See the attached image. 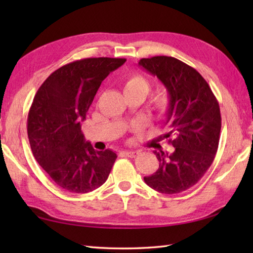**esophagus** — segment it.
Listing matches in <instances>:
<instances>
[{
    "label": "esophagus",
    "mask_w": 253,
    "mask_h": 253,
    "mask_svg": "<svg viewBox=\"0 0 253 253\" xmlns=\"http://www.w3.org/2000/svg\"><path fill=\"white\" fill-rule=\"evenodd\" d=\"M124 154H125L128 158H136L138 155V152L137 151H125L124 152Z\"/></svg>",
    "instance_id": "obj_1"
}]
</instances>
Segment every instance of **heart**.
I'll list each match as a JSON object with an SVG mask.
<instances>
[{
  "label": "heart",
  "instance_id": "obj_1",
  "mask_svg": "<svg viewBox=\"0 0 253 253\" xmlns=\"http://www.w3.org/2000/svg\"><path fill=\"white\" fill-rule=\"evenodd\" d=\"M124 93H140L146 96L151 89L149 80L140 74H132L128 76L123 84ZM171 111V99L166 91H160L151 101V112L159 121H163Z\"/></svg>",
  "mask_w": 253,
  "mask_h": 253
}]
</instances>
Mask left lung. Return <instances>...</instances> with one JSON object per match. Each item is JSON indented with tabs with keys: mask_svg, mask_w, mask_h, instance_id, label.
I'll use <instances>...</instances> for the list:
<instances>
[{
	"mask_svg": "<svg viewBox=\"0 0 253 253\" xmlns=\"http://www.w3.org/2000/svg\"><path fill=\"white\" fill-rule=\"evenodd\" d=\"M139 65L157 76L171 99L163 138L173 153L154 151L159 169L144 177L146 184L165 195L189 189L200 180L217 152L222 118L209 84L195 68L171 56L141 58Z\"/></svg>",
	"mask_w": 253,
	"mask_h": 253,
	"instance_id": "8db88e82",
	"label": "left lung"
}]
</instances>
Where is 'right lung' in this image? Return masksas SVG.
Here are the masks:
<instances>
[{
  "instance_id": "right-lung-1",
  "label": "right lung",
  "mask_w": 253,
  "mask_h": 253,
  "mask_svg": "<svg viewBox=\"0 0 253 253\" xmlns=\"http://www.w3.org/2000/svg\"><path fill=\"white\" fill-rule=\"evenodd\" d=\"M126 58L90 57L53 72L35 95L27 132L37 162L55 184L74 193L99 188L117 155L96 151L84 140L80 122L92 104L101 83Z\"/></svg>"
}]
</instances>
